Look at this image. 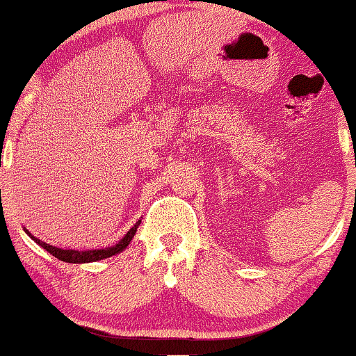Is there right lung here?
I'll return each mask as SVG.
<instances>
[{"instance_id": "add662e5", "label": "right lung", "mask_w": 356, "mask_h": 356, "mask_svg": "<svg viewBox=\"0 0 356 356\" xmlns=\"http://www.w3.org/2000/svg\"><path fill=\"white\" fill-rule=\"evenodd\" d=\"M138 226H140V220H137V222L134 224L132 227H130V231L127 232L124 238L118 241L115 246L102 248V249H87V251H79V249H61V248L51 246V244H47V243H43V241H40L38 238H35V236L31 234V232L28 231L26 227H23V229H24V232H26L28 236H30L31 239L35 241L36 244H38V246H42L44 251L50 252L51 256L58 257L60 261H65V263L81 264V263H95V261L107 259V257H110V256L120 254V252L125 251L127 246H129L130 241H132L134 236H136Z\"/></svg>"}]
</instances>
